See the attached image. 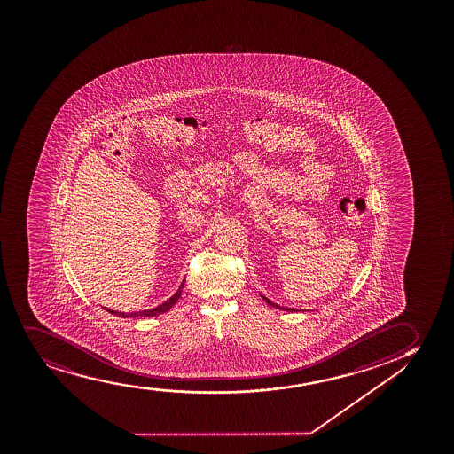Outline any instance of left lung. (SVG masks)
<instances>
[{"label":"left lung","instance_id":"left-lung-1","mask_svg":"<svg viewBox=\"0 0 454 454\" xmlns=\"http://www.w3.org/2000/svg\"><path fill=\"white\" fill-rule=\"evenodd\" d=\"M262 297H263V295H262ZM263 300H266V302H268V304H270V306H274V308L283 309V310H289V312H292V310H294V309L280 308V306H278V304H275V302L270 301V300H269V298L263 297ZM294 312H295V310H294Z\"/></svg>","mask_w":454,"mask_h":454}]
</instances>
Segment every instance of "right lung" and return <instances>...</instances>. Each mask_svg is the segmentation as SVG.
Here are the masks:
<instances>
[{
  "label": "right lung",
  "instance_id": "obj_1",
  "mask_svg": "<svg viewBox=\"0 0 454 454\" xmlns=\"http://www.w3.org/2000/svg\"><path fill=\"white\" fill-rule=\"evenodd\" d=\"M184 285H185V280L182 281V285H180L177 292L174 294L173 297L167 300V301L162 302L160 306H157V308L148 309V310H142V312H131V314H121V312H114V310H110V309H106L110 314L118 315V317H122V318H135V317H154V315H160L163 312H168L169 309L173 308L174 304L177 302V300L180 298V294H182V289H184Z\"/></svg>",
  "mask_w": 454,
  "mask_h": 454
}]
</instances>
